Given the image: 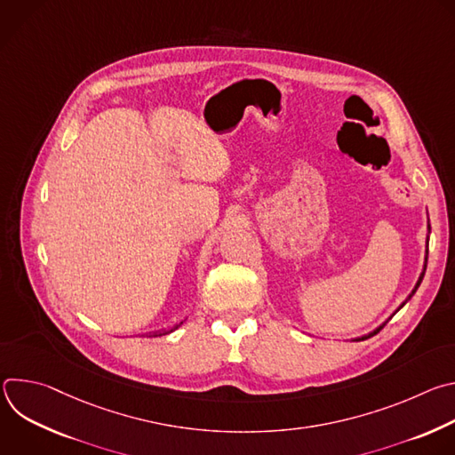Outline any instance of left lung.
<instances>
[{"label":"left lung","instance_id":"obj_1","mask_svg":"<svg viewBox=\"0 0 455 455\" xmlns=\"http://www.w3.org/2000/svg\"><path fill=\"white\" fill-rule=\"evenodd\" d=\"M427 259H428V251H427ZM427 259H425V261H427ZM425 270H427V263H425V267H423V272H421V275H419V281H418V284H416V288H414V290H412V293H411V295H409V299H411V297H412V295H414V293H416V290H418V288H419V284H421V281H423V275H425ZM409 299H407V300H409ZM407 300H405V302H407ZM405 302H403V304H402V306H405ZM402 306H400V307H402ZM400 307H398V309H400ZM383 326H385V323H383ZM383 326H379V328H378V330H376V331H372V333H369V335H365V337H362V339H360V340H365V339H371V337H372V335H376V333H378V331H379V330H381V328H383Z\"/></svg>","mask_w":455,"mask_h":455}]
</instances>
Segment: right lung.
Here are the masks:
<instances>
[{"mask_svg": "<svg viewBox=\"0 0 455 455\" xmlns=\"http://www.w3.org/2000/svg\"><path fill=\"white\" fill-rule=\"evenodd\" d=\"M180 323H181V322H180ZM176 328H178V326H176ZM176 328H174V330H176ZM171 331H172V330H171ZM171 331H167V333H171ZM156 335H165V333H155V337H156Z\"/></svg>", "mask_w": 455, "mask_h": 455, "instance_id": "obj_1", "label": "right lung"}]
</instances>
